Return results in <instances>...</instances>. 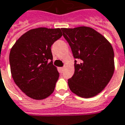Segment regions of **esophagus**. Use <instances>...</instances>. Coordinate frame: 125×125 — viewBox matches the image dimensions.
Returning a JSON list of instances; mask_svg holds the SVG:
<instances>
[{
	"mask_svg": "<svg viewBox=\"0 0 125 125\" xmlns=\"http://www.w3.org/2000/svg\"><path fill=\"white\" fill-rule=\"evenodd\" d=\"M63 70H64V68H63V67H62V68H59V70H60V72H61V73H62L63 71Z\"/></svg>",
	"mask_w": 125,
	"mask_h": 125,
	"instance_id": "obj_1",
	"label": "esophagus"
}]
</instances>
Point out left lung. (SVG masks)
Returning a JSON list of instances; mask_svg holds the SVG:
<instances>
[{"instance_id":"left-lung-1","label":"left lung","mask_w":125,"mask_h":125,"mask_svg":"<svg viewBox=\"0 0 125 125\" xmlns=\"http://www.w3.org/2000/svg\"><path fill=\"white\" fill-rule=\"evenodd\" d=\"M63 36L71 47L74 74L68 83L72 92L89 98L99 94L113 76L114 53L108 40L95 30L86 26L62 28Z\"/></svg>"}]
</instances>
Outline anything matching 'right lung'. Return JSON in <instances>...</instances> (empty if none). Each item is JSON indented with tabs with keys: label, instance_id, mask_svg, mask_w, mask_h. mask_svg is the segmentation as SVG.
Here are the masks:
<instances>
[{
	"label": "right lung",
	"instance_id": "1",
	"mask_svg": "<svg viewBox=\"0 0 125 125\" xmlns=\"http://www.w3.org/2000/svg\"><path fill=\"white\" fill-rule=\"evenodd\" d=\"M62 36L60 28H35L23 34L11 48L12 77L30 98L45 99L54 91L60 74L53 64L51 47Z\"/></svg>",
	"mask_w": 125,
	"mask_h": 125
}]
</instances>
